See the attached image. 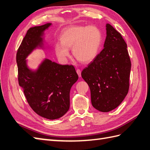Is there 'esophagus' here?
Returning a JSON list of instances; mask_svg holds the SVG:
<instances>
[{
	"mask_svg": "<svg viewBox=\"0 0 150 150\" xmlns=\"http://www.w3.org/2000/svg\"><path fill=\"white\" fill-rule=\"evenodd\" d=\"M76 72H77V74H78V76L80 78L81 76V70H79V69H77L76 70Z\"/></svg>",
	"mask_w": 150,
	"mask_h": 150,
	"instance_id": "34e87169",
	"label": "esophagus"
}]
</instances>
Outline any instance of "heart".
I'll return each mask as SVG.
<instances>
[{
  "label": "heart",
  "instance_id": "1",
  "mask_svg": "<svg viewBox=\"0 0 150 150\" xmlns=\"http://www.w3.org/2000/svg\"><path fill=\"white\" fill-rule=\"evenodd\" d=\"M61 42L54 45L58 58L65 61L70 54L69 48L78 60L84 63L92 61L98 52L103 41L99 28L94 25L71 26L65 28L60 36Z\"/></svg>",
  "mask_w": 150,
  "mask_h": 150
}]
</instances>
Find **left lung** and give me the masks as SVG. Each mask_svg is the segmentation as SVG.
Listing matches in <instances>:
<instances>
[{"label":"left lung","mask_w":150,"mask_h":150,"mask_svg":"<svg viewBox=\"0 0 150 150\" xmlns=\"http://www.w3.org/2000/svg\"><path fill=\"white\" fill-rule=\"evenodd\" d=\"M104 49L84 69L83 79L88 85L94 108L109 112L122 103L129 92L131 62L122 35L106 24Z\"/></svg>","instance_id":"1"}]
</instances>
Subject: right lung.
Here are the masks:
<instances>
[{"label":"right lung","mask_w":150,"mask_h":150,"mask_svg":"<svg viewBox=\"0 0 150 150\" xmlns=\"http://www.w3.org/2000/svg\"><path fill=\"white\" fill-rule=\"evenodd\" d=\"M52 25L47 23L28 29L18 50L16 63L18 83L31 108L43 118L55 120L63 116L70 107V90L78 79L74 67L45 58L37 69H32L26 60L34 50L45 49V31Z\"/></svg>","instance_id":"add662e5"}]
</instances>
